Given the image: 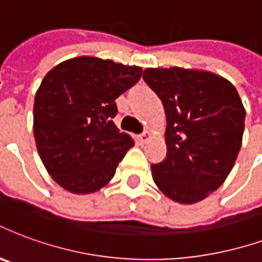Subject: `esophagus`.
<instances>
[{"instance_id": "esophagus-1", "label": "esophagus", "mask_w": 262, "mask_h": 262, "mask_svg": "<svg viewBox=\"0 0 262 262\" xmlns=\"http://www.w3.org/2000/svg\"><path fill=\"white\" fill-rule=\"evenodd\" d=\"M151 137H152V135H151L150 132H144V133H141L140 136H139V141L140 143H147L148 140H151Z\"/></svg>"}]
</instances>
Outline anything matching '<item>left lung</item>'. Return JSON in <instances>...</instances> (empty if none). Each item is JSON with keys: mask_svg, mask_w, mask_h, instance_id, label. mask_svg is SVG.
<instances>
[{"mask_svg": "<svg viewBox=\"0 0 262 262\" xmlns=\"http://www.w3.org/2000/svg\"><path fill=\"white\" fill-rule=\"evenodd\" d=\"M143 79L166 115V157L151 165L157 187L179 204H194L216 190L237 158L246 110L232 83L212 72L147 68Z\"/></svg>", "mask_w": 262, "mask_h": 262, "instance_id": "8db88e82", "label": "left lung"}]
</instances>
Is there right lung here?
I'll return each instance as SVG.
<instances>
[{"mask_svg": "<svg viewBox=\"0 0 262 262\" xmlns=\"http://www.w3.org/2000/svg\"><path fill=\"white\" fill-rule=\"evenodd\" d=\"M140 67L76 57L58 63L34 97L33 133L52 179L73 194L110 183L135 141L118 130L115 100L141 77Z\"/></svg>", "mask_w": 262, "mask_h": 262, "instance_id": "add662e5", "label": "right lung"}]
</instances>
